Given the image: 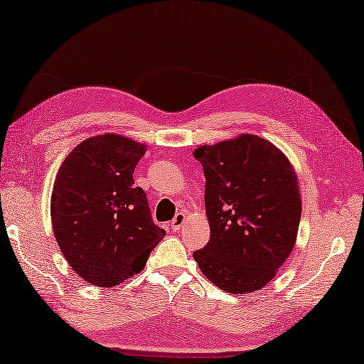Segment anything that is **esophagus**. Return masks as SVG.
<instances>
[{
    "instance_id": "34e87169",
    "label": "esophagus",
    "mask_w": 364,
    "mask_h": 364,
    "mask_svg": "<svg viewBox=\"0 0 364 364\" xmlns=\"http://www.w3.org/2000/svg\"><path fill=\"white\" fill-rule=\"evenodd\" d=\"M186 218H188L186 213H178V214L175 215V218H173V220H172V230H173V231L180 230V228L183 227V223L186 222Z\"/></svg>"
}]
</instances>
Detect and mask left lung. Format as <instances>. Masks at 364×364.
<instances>
[{"label": "left lung", "mask_w": 364, "mask_h": 364, "mask_svg": "<svg viewBox=\"0 0 364 364\" xmlns=\"http://www.w3.org/2000/svg\"><path fill=\"white\" fill-rule=\"evenodd\" d=\"M206 176L205 208L211 237L194 259L222 291L261 289L296 245L301 200L296 168L257 134L194 150Z\"/></svg>", "instance_id": "obj_1"}]
</instances>
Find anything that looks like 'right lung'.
Listing matches in <instances>:
<instances>
[{"label":"right lung","instance_id":"1","mask_svg":"<svg viewBox=\"0 0 364 364\" xmlns=\"http://www.w3.org/2000/svg\"><path fill=\"white\" fill-rule=\"evenodd\" d=\"M146 145L122 134L89 137L67 154L51 192L56 242L84 282L112 288L139 274L166 231L154 225L134 168Z\"/></svg>","mask_w":364,"mask_h":364}]
</instances>
